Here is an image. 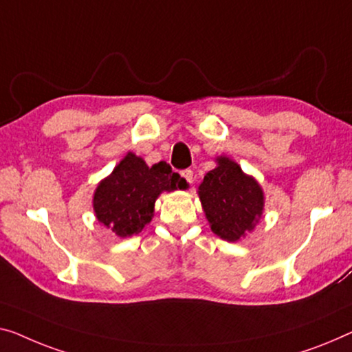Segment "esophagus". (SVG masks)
I'll return each instance as SVG.
<instances>
[{
	"label": "esophagus",
	"instance_id": "obj_1",
	"mask_svg": "<svg viewBox=\"0 0 352 352\" xmlns=\"http://www.w3.org/2000/svg\"><path fill=\"white\" fill-rule=\"evenodd\" d=\"M182 177H183V180L188 183V185H191V183H192V170L191 169L182 170Z\"/></svg>",
	"mask_w": 352,
	"mask_h": 352
}]
</instances>
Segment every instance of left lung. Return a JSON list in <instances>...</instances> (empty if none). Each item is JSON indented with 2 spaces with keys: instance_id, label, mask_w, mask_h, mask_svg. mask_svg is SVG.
<instances>
[{
  "instance_id": "obj_1",
  "label": "left lung",
  "mask_w": 352,
  "mask_h": 352,
  "mask_svg": "<svg viewBox=\"0 0 352 352\" xmlns=\"http://www.w3.org/2000/svg\"><path fill=\"white\" fill-rule=\"evenodd\" d=\"M199 197L212 230L228 242H237L253 229L264 206L258 182L224 156L218 160V167L204 177Z\"/></svg>"
}]
</instances>
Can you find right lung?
<instances>
[{
  "instance_id": "1",
  "label": "right lung",
  "mask_w": 352,
  "mask_h": 352,
  "mask_svg": "<svg viewBox=\"0 0 352 352\" xmlns=\"http://www.w3.org/2000/svg\"><path fill=\"white\" fill-rule=\"evenodd\" d=\"M183 186L180 175L166 162L148 167L142 158L129 153L112 175L99 183L93 207L96 218L118 237L139 234L151 221L156 197L162 191Z\"/></svg>"
}]
</instances>
